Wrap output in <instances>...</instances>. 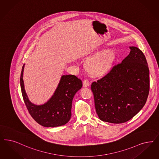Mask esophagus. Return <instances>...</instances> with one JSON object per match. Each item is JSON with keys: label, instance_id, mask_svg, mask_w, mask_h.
Here are the masks:
<instances>
[{"label": "esophagus", "instance_id": "34e87169", "mask_svg": "<svg viewBox=\"0 0 159 159\" xmlns=\"http://www.w3.org/2000/svg\"><path fill=\"white\" fill-rule=\"evenodd\" d=\"M82 84H83V87L87 88L89 86V82L88 80H85L83 81Z\"/></svg>", "mask_w": 159, "mask_h": 159}]
</instances>
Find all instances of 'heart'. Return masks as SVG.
I'll list each match as a JSON object with an SVG mask.
<instances>
[{"label": "heart", "mask_w": 159, "mask_h": 159, "mask_svg": "<svg viewBox=\"0 0 159 159\" xmlns=\"http://www.w3.org/2000/svg\"><path fill=\"white\" fill-rule=\"evenodd\" d=\"M116 59L115 51L108 49L99 52L89 58L85 63V67L92 75L103 76L111 70Z\"/></svg>", "instance_id": "obj_1"}]
</instances>
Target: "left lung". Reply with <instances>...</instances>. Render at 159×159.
<instances>
[{"mask_svg": "<svg viewBox=\"0 0 159 159\" xmlns=\"http://www.w3.org/2000/svg\"><path fill=\"white\" fill-rule=\"evenodd\" d=\"M129 48V54L120 64L91 85L96 112L104 122L128 121L140 111L148 97L150 79L146 57L138 47Z\"/></svg>", "mask_w": 159, "mask_h": 159, "instance_id": "obj_1", "label": "left lung"}]
</instances>
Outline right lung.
I'll use <instances>...</instances> for the list:
<instances>
[{"label":"right lung","instance_id":"right-lung-1","mask_svg":"<svg viewBox=\"0 0 159 159\" xmlns=\"http://www.w3.org/2000/svg\"><path fill=\"white\" fill-rule=\"evenodd\" d=\"M22 67L20 76L21 90L26 107L36 122L44 127L54 128L66 125L71 116L72 102L75 94L82 87V81L73 75H62L56 89L47 101L36 105L29 100L25 89Z\"/></svg>","mask_w":159,"mask_h":159}]
</instances>
